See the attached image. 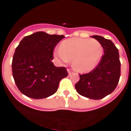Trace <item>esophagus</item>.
Returning <instances> with one entry per match:
<instances>
[{
    "label": "esophagus",
    "mask_w": 131,
    "mask_h": 131,
    "mask_svg": "<svg viewBox=\"0 0 131 131\" xmlns=\"http://www.w3.org/2000/svg\"><path fill=\"white\" fill-rule=\"evenodd\" d=\"M67 71H68V73H69V75H71V73H72L70 69H68Z\"/></svg>",
    "instance_id": "esophagus-1"
}]
</instances>
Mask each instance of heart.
<instances>
[{
    "label": "heart",
    "instance_id": "b5f03b06",
    "mask_svg": "<svg viewBox=\"0 0 131 131\" xmlns=\"http://www.w3.org/2000/svg\"><path fill=\"white\" fill-rule=\"evenodd\" d=\"M103 53L102 45L96 40L71 38L62 42L60 49L55 50L53 55L63 62L73 59L74 69L80 73H86L97 66Z\"/></svg>",
    "mask_w": 131,
    "mask_h": 131
}]
</instances>
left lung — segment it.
Listing matches in <instances>:
<instances>
[{
	"label": "left lung",
	"mask_w": 131,
	"mask_h": 131,
	"mask_svg": "<svg viewBox=\"0 0 131 131\" xmlns=\"http://www.w3.org/2000/svg\"><path fill=\"white\" fill-rule=\"evenodd\" d=\"M92 37L101 44L105 54L92 71L80 75V81L75 87L80 95L99 100L110 94L116 89L120 80L121 64L118 49L111 40L98 35Z\"/></svg>",
	"instance_id": "left-lung-1"
}]
</instances>
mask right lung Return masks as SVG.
I'll return each mask as SVG.
<instances>
[{"label":"right lung","instance_id":"right-lung-1","mask_svg":"<svg viewBox=\"0 0 131 131\" xmlns=\"http://www.w3.org/2000/svg\"><path fill=\"white\" fill-rule=\"evenodd\" d=\"M64 35L37 32L22 39L15 49L12 73L17 87L28 97L41 99L57 91L60 81L68 75L65 67L51 60L56 45Z\"/></svg>","mask_w":131,"mask_h":131}]
</instances>
